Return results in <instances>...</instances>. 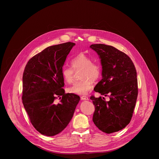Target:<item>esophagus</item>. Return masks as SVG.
I'll list each match as a JSON object with an SVG mask.
<instances>
[{
	"label": "esophagus",
	"instance_id": "obj_1",
	"mask_svg": "<svg viewBox=\"0 0 159 159\" xmlns=\"http://www.w3.org/2000/svg\"><path fill=\"white\" fill-rule=\"evenodd\" d=\"M81 99L82 100H88L89 99V98L88 97H87V96H81Z\"/></svg>",
	"mask_w": 159,
	"mask_h": 159
}]
</instances>
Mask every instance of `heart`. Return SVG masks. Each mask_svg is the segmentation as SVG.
<instances>
[{
	"mask_svg": "<svg viewBox=\"0 0 159 159\" xmlns=\"http://www.w3.org/2000/svg\"><path fill=\"white\" fill-rule=\"evenodd\" d=\"M72 68L64 65L61 69V75L64 81L70 84L74 80L75 71L81 70L80 72V80L75 82L68 88V92L78 94L85 95L92 89L93 81L97 80L101 75L100 66L84 53H80L72 59L71 61Z\"/></svg>",
	"mask_w": 159,
	"mask_h": 159,
	"instance_id": "heart-1",
	"label": "heart"
}]
</instances>
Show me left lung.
I'll use <instances>...</instances> for the list:
<instances>
[{
	"label": "left lung",
	"instance_id": "8db88e82",
	"mask_svg": "<svg viewBox=\"0 0 159 159\" xmlns=\"http://www.w3.org/2000/svg\"><path fill=\"white\" fill-rule=\"evenodd\" d=\"M101 59L102 79L94 90L106 96L90 97L95 106L93 122L102 131L112 133L125 128L130 122L138 96L137 71L130 58L116 48L104 44H91Z\"/></svg>",
	"mask_w": 159,
	"mask_h": 159
}]
</instances>
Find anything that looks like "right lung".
<instances>
[{
	"mask_svg": "<svg viewBox=\"0 0 159 159\" xmlns=\"http://www.w3.org/2000/svg\"><path fill=\"white\" fill-rule=\"evenodd\" d=\"M67 42L43 50L28 62L22 76V103L31 123L41 134L52 137L72 120L80 97L65 93L61 69L74 47ZM59 97L60 102L55 99Z\"/></svg>",
	"mask_w": 159,
	"mask_h": 159,
	"instance_id": "obj_1",
	"label": "right lung"
}]
</instances>
